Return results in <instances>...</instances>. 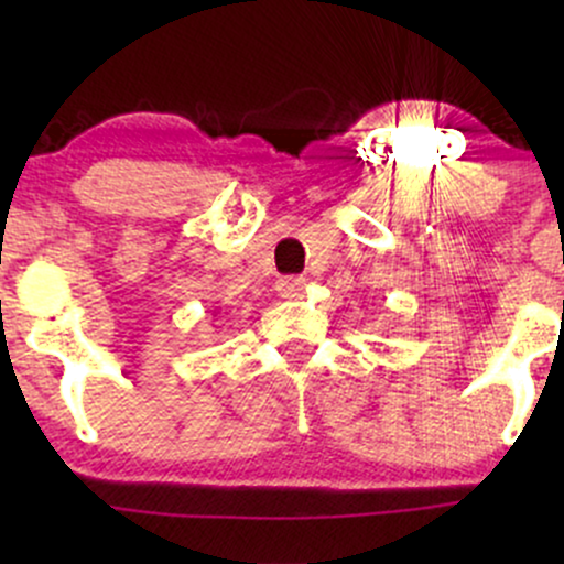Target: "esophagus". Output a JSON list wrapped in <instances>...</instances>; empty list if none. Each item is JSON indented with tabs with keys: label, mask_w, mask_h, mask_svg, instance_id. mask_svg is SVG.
<instances>
[{
	"label": "esophagus",
	"mask_w": 564,
	"mask_h": 564,
	"mask_svg": "<svg viewBox=\"0 0 564 564\" xmlns=\"http://www.w3.org/2000/svg\"><path fill=\"white\" fill-rule=\"evenodd\" d=\"M278 294L283 296V300H300L304 294V278L300 275H286L278 281Z\"/></svg>",
	"instance_id": "obj_1"
}]
</instances>
